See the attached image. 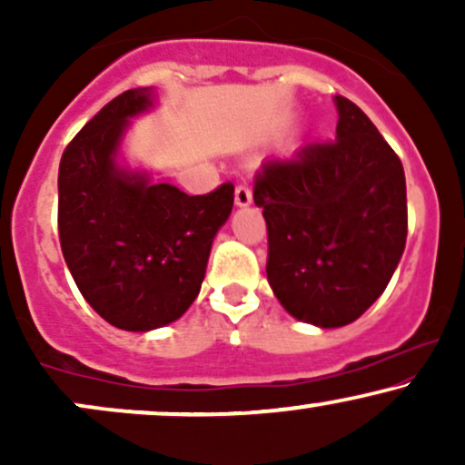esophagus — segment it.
Wrapping results in <instances>:
<instances>
[{"label":"esophagus","instance_id":"34e87169","mask_svg":"<svg viewBox=\"0 0 465 465\" xmlns=\"http://www.w3.org/2000/svg\"><path fill=\"white\" fill-rule=\"evenodd\" d=\"M233 196H236V205H238V207H247V205H251V199H253V196H251L249 185H244V183L236 185V192H233Z\"/></svg>","mask_w":465,"mask_h":465}]
</instances>
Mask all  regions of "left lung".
<instances>
[{
  "label": "left lung",
  "mask_w": 465,
  "mask_h": 465,
  "mask_svg": "<svg viewBox=\"0 0 465 465\" xmlns=\"http://www.w3.org/2000/svg\"><path fill=\"white\" fill-rule=\"evenodd\" d=\"M334 104L336 140L266 159L253 185L269 284L288 314L319 328L356 322L407 244L402 162L359 106L343 95Z\"/></svg>",
  "instance_id": "obj_1"
}]
</instances>
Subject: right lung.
<instances>
[{
    "mask_svg": "<svg viewBox=\"0 0 465 465\" xmlns=\"http://www.w3.org/2000/svg\"><path fill=\"white\" fill-rule=\"evenodd\" d=\"M154 103L129 89L69 142L58 165V238L78 291L129 332L168 325L199 295L212 242L233 207V185L188 196L117 163L131 117Z\"/></svg>",
    "mask_w": 465,
    "mask_h": 465,
    "instance_id": "obj_1",
    "label": "right lung"
}]
</instances>
